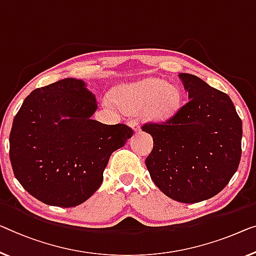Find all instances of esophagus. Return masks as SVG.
<instances>
[{
    "mask_svg": "<svg viewBox=\"0 0 256 256\" xmlns=\"http://www.w3.org/2000/svg\"><path fill=\"white\" fill-rule=\"evenodd\" d=\"M130 126H131L133 128V131H134V133H139L141 130H140V125H139V122L136 120H133L130 122Z\"/></svg>",
    "mask_w": 256,
    "mask_h": 256,
    "instance_id": "obj_1",
    "label": "esophagus"
}]
</instances>
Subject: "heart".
Listing matches in <instances>:
<instances>
[{
    "mask_svg": "<svg viewBox=\"0 0 256 256\" xmlns=\"http://www.w3.org/2000/svg\"><path fill=\"white\" fill-rule=\"evenodd\" d=\"M115 100L128 112L144 110L150 120L163 123L176 115L180 106V92L162 79H144L116 90ZM106 104H112L108 98Z\"/></svg>",
    "mask_w": 256,
    "mask_h": 256,
    "instance_id": "obj_1",
    "label": "heart"
}]
</instances>
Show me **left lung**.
<instances>
[{"mask_svg":"<svg viewBox=\"0 0 256 256\" xmlns=\"http://www.w3.org/2000/svg\"><path fill=\"white\" fill-rule=\"evenodd\" d=\"M178 77L188 102L166 123L142 126L154 140L146 166L166 196L196 204L218 194L237 171L242 122L228 94L196 76Z\"/></svg>","mask_w":256,"mask_h":256,"instance_id":"1","label":"left lung"}]
</instances>
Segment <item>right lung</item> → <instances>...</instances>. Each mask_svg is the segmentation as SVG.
<instances>
[{
    "mask_svg": "<svg viewBox=\"0 0 256 256\" xmlns=\"http://www.w3.org/2000/svg\"><path fill=\"white\" fill-rule=\"evenodd\" d=\"M96 110L87 82L76 78L34 90L25 98L14 118L9 152L14 177L30 196L70 208L98 190L110 155L133 131L92 120Z\"/></svg>",
    "mask_w": 256,
    "mask_h": 256,
    "instance_id": "add662e5",
    "label": "right lung"
}]
</instances>
